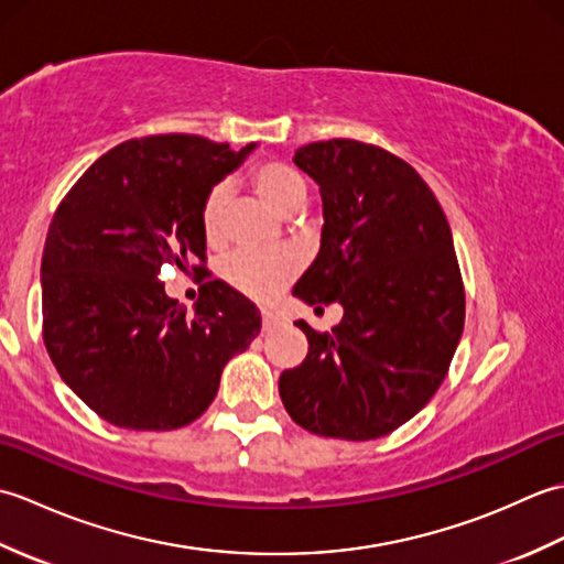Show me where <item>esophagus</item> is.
Here are the masks:
<instances>
[{
	"label": "esophagus",
	"mask_w": 564,
	"mask_h": 564,
	"mask_svg": "<svg viewBox=\"0 0 564 564\" xmlns=\"http://www.w3.org/2000/svg\"><path fill=\"white\" fill-rule=\"evenodd\" d=\"M281 325H283V319L279 315L269 313V310H261V327H263V332H271V329L281 327Z\"/></svg>",
	"instance_id": "34e87169"
}]
</instances>
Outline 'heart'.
<instances>
[{
  "label": "heart",
  "mask_w": 564,
  "mask_h": 564,
  "mask_svg": "<svg viewBox=\"0 0 564 564\" xmlns=\"http://www.w3.org/2000/svg\"><path fill=\"white\" fill-rule=\"evenodd\" d=\"M249 182L251 188L257 191V196L275 213L283 215V218H293V215L301 213L307 200V182L303 174L281 160H263L251 166ZM227 196H230L227 186L215 184L200 200L198 220L208 242H218L223 237ZM223 273L239 293L267 303L293 279L295 263L285 254H263V251L239 249L225 259Z\"/></svg>",
  "instance_id": "heart-1"
}]
</instances>
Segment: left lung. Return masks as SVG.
I'll return each mask as SVG.
<instances>
[{
    "label": "left lung",
    "instance_id": "obj_1",
    "mask_svg": "<svg viewBox=\"0 0 564 564\" xmlns=\"http://www.w3.org/2000/svg\"><path fill=\"white\" fill-rule=\"evenodd\" d=\"M293 162L319 184L325 210L319 254L293 295L339 303L344 317L332 332L295 322L310 346L281 373L283 406L317 436H388L434 398L463 334L446 213L414 166L368 142H310Z\"/></svg>",
    "mask_w": 564,
    "mask_h": 564
}]
</instances>
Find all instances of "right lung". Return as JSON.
Instances as JSON below:
<instances>
[{
  "instance_id": "add662e5",
  "label": "right lung",
  "mask_w": 564,
  "mask_h": 564,
  "mask_svg": "<svg viewBox=\"0 0 564 564\" xmlns=\"http://www.w3.org/2000/svg\"><path fill=\"white\" fill-rule=\"evenodd\" d=\"M251 148L188 133L126 140L59 200L41 261L43 341L59 378L109 424H191L259 334L257 305L225 281L200 285L196 313L158 281L164 263L206 269L200 200Z\"/></svg>"
}]
</instances>
